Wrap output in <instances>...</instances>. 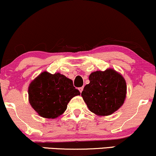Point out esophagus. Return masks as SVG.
Listing matches in <instances>:
<instances>
[{"label":"esophagus","mask_w":156,"mask_h":156,"mask_svg":"<svg viewBox=\"0 0 156 156\" xmlns=\"http://www.w3.org/2000/svg\"><path fill=\"white\" fill-rule=\"evenodd\" d=\"M83 89H84L83 87H80V88H79V91H80V93H82V91H83Z\"/></svg>","instance_id":"obj_1"}]
</instances>
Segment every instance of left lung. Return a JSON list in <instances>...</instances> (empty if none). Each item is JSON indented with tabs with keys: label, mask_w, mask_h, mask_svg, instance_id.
Returning <instances> with one entry per match:
<instances>
[{
	"label": "left lung",
	"mask_w": 156,
	"mask_h": 156,
	"mask_svg": "<svg viewBox=\"0 0 156 156\" xmlns=\"http://www.w3.org/2000/svg\"><path fill=\"white\" fill-rule=\"evenodd\" d=\"M82 97L89 111L99 116H109L124 103L126 83L120 73L112 68L96 71L89 76Z\"/></svg>",
	"instance_id": "1"
}]
</instances>
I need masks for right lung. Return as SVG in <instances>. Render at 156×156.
<instances>
[{"mask_svg":"<svg viewBox=\"0 0 156 156\" xmlns=\"http://www.w3.org/2000/svg\"><path fill=\"white\" fill-rule=\"evenodd\" d=\"M77 95L80 92L73 86L72 80L59 72H42L28 87L30 104L46 119H55L62 114L70 100Z\"/></svg>","mask_w":156,"mask_h":156,"instance_id":"obj_1","label":"right lung"}]
</instances>
